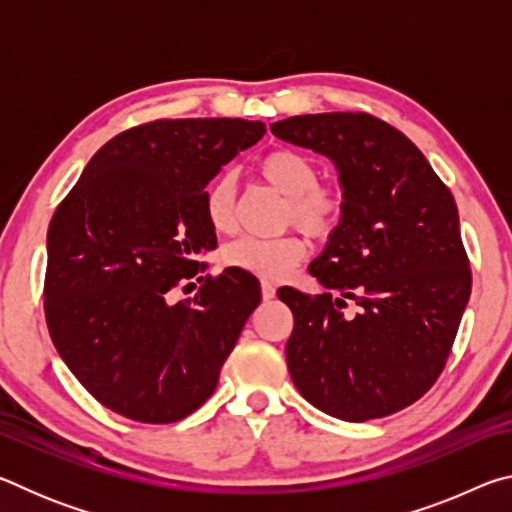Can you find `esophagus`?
Here are the masks:
<instances>
[{
	"label": "esophagus",
	"mask_w": 512,
	"mask_h": 512,
	"mask_svg": "<svg viewBox=\"0 0 512 512\" xmlns=\"http://www.w3.org/2000/svg\"><path fill=\"white\" fill-rule=\"evenodd\" d=\"M262 298L264 300L275 298V287H273L271 282H266V280H262Z\"/></svg>",
	"instance_id": "1"
}]
</instances>
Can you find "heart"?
I'll use <instances>...</instances> for the list:
<instances>
[{
  "instance_id": "b5f03b06",
  "label": "heart",
  "mask_w": 512,
  "mask_h": 512,
  "mask_svg": "<svg viewBox=\"0 0 512 512\" xmlns=\"http://www.w3.org/2000/svg\"><path fill=\"white\" fill-rule=\"evenodd\" d=\"M257 173L268 187L287 196L284 223L298 225L314 239L332 237L343 221L345 194L341 187L318 183L320 171L309 155L296 149H275L257 162ZM205 219L216 232H232L237 225V185L232 171H219L203 194ZM307 257L305 239L239 237L223 248L225 266L266 280L284 277Z\"/></svg>"
}]
</instances>
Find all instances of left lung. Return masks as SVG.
Segmentation results:
<instances>
[{
    "label": "left lung",
    "mask_w": 512,
    "mask_h": 512,
    "mask_svg": "<svg viewBox=\"0 0 512 512\" xmlns=\"http://www.w3.org/2000/svg\"><path fill=\"white\" fill-rule=\"evenodd\" d=\"M271 131L332 160L345 194L339 230L309 264L327 291L277 293L293 311V384L332 418H386L443 372L470 300L454 196L409 137L366 112L289 117ZM345 299L362 307L354 319Z\"/></svg>",
    "instance_id": "obj_1"
}]
</instances>
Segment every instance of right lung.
<instances>
[{"label": "right lung", "instance_id": "obj_1", "mask_svg": "<svg viewBox=\"0 0 512 512\" xmlns=\"http://www.w3.org/2000/svg\"><path fill=\"white\" fill-rule=\"evenodd\" d=\"M266 126L246 119H158L92 155L47 232L45 316L60 359L94 400L128 420L194 413L262 302L259 282L225 268L194 299L170 291L216 248L210 180ZM189 287V284H187Z\"/></svg>", "mask_w": 512, "mask_h": 512}]
</instances>
